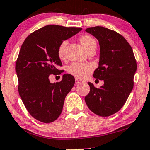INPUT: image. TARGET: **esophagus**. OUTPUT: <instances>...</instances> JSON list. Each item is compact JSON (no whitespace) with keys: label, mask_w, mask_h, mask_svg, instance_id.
I'll return each instance as SVG.
<instances>
[{"label":"esophagus","mask_w":150,"mask_h":150,"mask_svg":"<svg viewBox=\"0 0 150 150\" xmlns=\"http://www.w3.org/2000/svg\"><path fill=\"white\" fill-rule=\"evenodd\" d=\"M83 83V81H80L79 79H76L75 80V83L76 84H80V83Z\"/></svg>","instance_id":"obj_1"}]
</instances>
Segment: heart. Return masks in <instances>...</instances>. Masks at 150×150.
Here are the masks:
<instances>
[{"mask_svg": "<svg viewBox=\"0 0 150 150\" xmlns=\"http://www.w3.org/2000/svg\"><path fill=\"white\" fill-rule=\"evenodd\" d=\"M79 41L83 48L87 53L96 51L97 47V42L93 37L90 35H84L80 38ZM68 42L65 41L61 42L58 49V54L60 58H63L65 54V51ZM92 70L91 67L87 64H82L79 63H74L69 67L67 69L68 73L71 75L78 78L84 79L89 74Z\"/></svg>", "mask_w": 150, "mask_h": 150, "instance_id": "b5f03b06", "label": "heart"}]
</instances>
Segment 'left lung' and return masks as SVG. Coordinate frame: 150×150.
I'll return each instance as SVG.
<instances>
[{
    "label": "left lung",
    "instance_id": "left-lung-1",
    "mask_svg": "<svg viewBox=\"0 0 150 150\" xmlns=\"http://www.w3.org/2000/svg\"><path fill=\"white\" fill-rule=\"evenodd\" d=\"M98 40L99 61L93 77L103 80L99 88L88 82L90 92L85 97L92 112L108 117L120 110L124 105L134 87V77L137 64L130 45L122 35L103 27L85 30Z\"/></svg>",
    "mask_w": 150,
    "mask_h": 150
}]
</instances>
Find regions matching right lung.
Listing matches in <instances>:
<instances>
[{"label": "right lung", "mask_w": 150, "mask_h": 150, "mask_svg": "<svg viewBox=\"0 0 150 150\" xmlns=\"http://www.w3.org/2000/svg\"><path fill=\"white\" fill-rule=\"evenodd\" d=\"M81 30L47 25L28 35L21 47L15 66L18 93L28 113L39 122H53L62 112L75 78L64 74L61 82L51 83L49 77L61 74L57 67L62 65L58 54L61 42Z\"/></svg>", "instance_id": "right-lung-1"}]
</instances>
